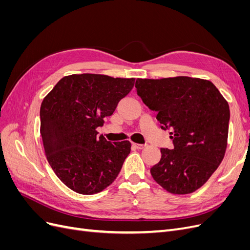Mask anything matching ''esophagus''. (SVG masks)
Returning <instances> with one entry per match:
<instances>
[{"instance_id": "esophagus-1", "label": "esophagus", "mask_w": 250, "mask_h": 250, "mask_svg": "<svg viewBox=\"0 0 250 250\" xmlns=\"http://www.w3.org/2000/svg\"><path fill=\"white\" fill-rule=\"evenodd\" d=\"M132 146H133L135 149H138V150H141V149H143L144 147H145V145H142V144H135V143L132 144Z\"/></svg>"}]
</instances>
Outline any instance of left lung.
I'll list each match as a JSON object with an SVG mask.
<instances>
[{
    "instance_id": "obj_1",
    "label": "left lung",
    "mask_w": 250,
    "mask_h": 250,
    "mask_svg": "<svg viewBox=\"0 0 250 250\" xmlns=\"http://www.w3.org/2000/svg\"><path fill=\"white\" fill-rule=\"evenodd\" d=\"M138 96L162 129H170L172 150L162 148L150 169L156 183L172 194H190L207 183L221 164L228 146L229 106L208 80L178 76L137 79Z\"/></svg>"
}]
</instances>
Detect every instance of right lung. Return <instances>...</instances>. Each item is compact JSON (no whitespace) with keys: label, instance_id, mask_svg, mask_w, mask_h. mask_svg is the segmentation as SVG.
I'll return each mask as SVG.
<instances>
[{"label":"right lung","instance_id":"1","mask_svg":"<svg viewBox=\"0 0 250 250\" xmlns=\"http://www.w3.org/2000/svg\"><path fill=\"white\" fill-rule=\"evenodd\" d=\"M133 85L134 78L74 74L60 79L42 100L41 134L47 160L74 192L99 193L117 178L131 144H111L96 129Z\"/></svg>","mask_w":250,"mask_h":250}]
</instances>
